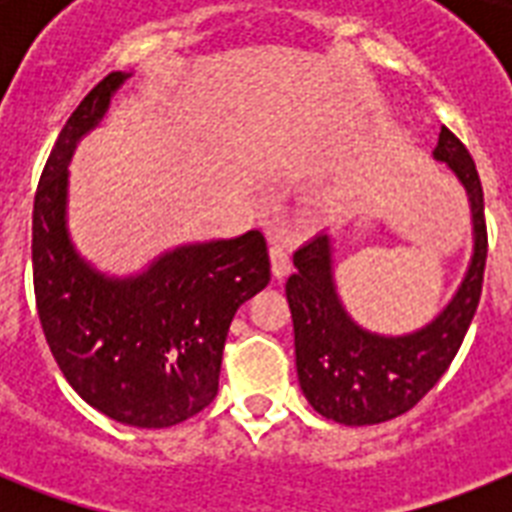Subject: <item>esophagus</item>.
<instances>
[{
    "mask_svg": "<svg viewBox=\"0 0 512 512\" xmlns=\"http://www.w3.org/2000/svg\"><path fill=\"white\" fill-rule=\"evenodd\" d=\"M271 263L273 276H287L289 268H292V244L279 233L271 236Z\"/></svg>",
    "mask_w": 512,
    "mask_h": 512,
    "instance_id": "esophagus-1",
    "label": "esophagus"
}]
</instances>
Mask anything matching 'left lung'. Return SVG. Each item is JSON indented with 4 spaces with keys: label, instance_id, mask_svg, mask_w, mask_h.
<instances>
[{
    "label": "left lung",
    "instance_id": "1",
    "mask_svg": "<svg viewBox=\"0 0 512 512\" xmlns=\"http://www.w3.org/2000/svg\"><path fill=\"white\" fill-rule=\"evenodd\" d=\"M433 154L468 188L476 231L468 276L433 324L406 337L369 335L345 316L337 300L327 236L319 233L295 252L297 271L287 281V300L297 377L313 409L340 425H377L420 404L444 377L476 316L489 249L484 188L473 156L449 127H441Z\"/></svg>",
    "mask_w": 512,
    "mask_h": 512
}]
</instances>
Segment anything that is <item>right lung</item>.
I'll list each match as a JSON object with an SVG mask.
<instances>
[{"label":"right lung","mask_w":512,"mask_h":512,"mask_svg":"<svg viewBox=\"0 0 512 512\" xmlns=\"http://www.w3.org/2000/svg\"><path fill=\"white\" fill-rule=\"evenodd\" d=\"M111 71L92 87L44 164L34 193L31 263L36 311L68 385L98 412L135 428H170L217 396L228 327L271 281L260 231L175 249L138 279L111 281L76 257L66 236V162L98 124Z\"/></svg>","instance_id":"add662e5"}]
</instances>
